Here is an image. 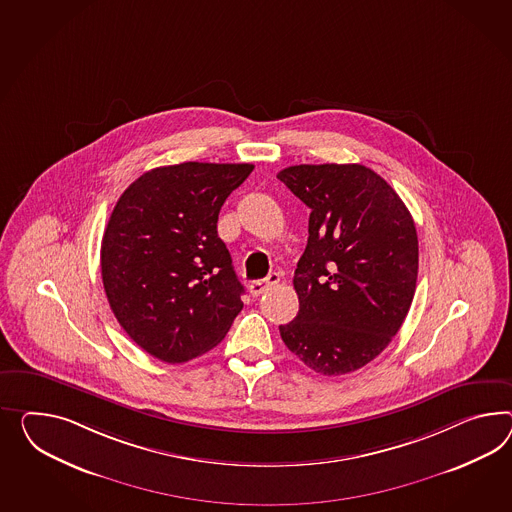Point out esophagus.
Segmentation results:
<instances>
[{"label": "esophagus", "instance_id": "esophagus-1", "mask_svg": "<svg viewBox=\"0 0 512 512\" xmlns=\"http://www.w3.org/2000/svg\"><path fill=\"white\" fill-rule=\"evenodd\" d=\"M278 282H280V276L276 275V273H271V275L267 276V278H262V280H252L249 284L250 295L252 297H260L262 293L276 286Z\"/></svg>", "mask_w": 512, "mask_h": 512}]
</instances>
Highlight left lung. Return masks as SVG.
I'll return each instance as SVG.
<instances>
[{"instance_id": "obj_1", "label": "left lung", "mask_w": 512, "mask_h": 512, "mask_svg": "<svg viewBox=\"0 0 512 512\" xmlns=\"http://www.w3.org/2000/svg\"><path fill=\"white\" fill-rule=\"evenodd\" d=\"M276 178L312 211L293 276L299 314L280 336L315 373H351L388 347L410 310L414 219L388 182L358 163L295 165Z\"/></svg>"}]
</instances>
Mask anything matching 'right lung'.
<instances>
[{
    "label": "right lung",
    "mask_w": 512,
    "mask_h": 512,
    "mask_svg": "<svg viewBox=\"0 0 512 512\" xmlns=\"http://www.w3.org/2000/svg\"><path fill=\"white\" fill-rule=\"evenodd\" d=\"M252 169L198 161L152 169L109 217L100 252L107 301L126 334L161 362L208 353L243 308L217 221Z\"/></svg>",
    "instance_id": "obj_1"
}]
</instances>
